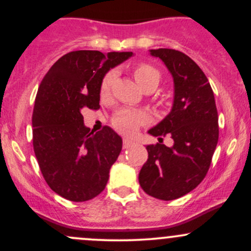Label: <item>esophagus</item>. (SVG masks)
<instances>
[{
    "label": "esophagus",
    "instance_id": "1",
    "mask_svg": "<svg viewBox=\"0 0 251 251\" xmlns=\"http://www.w3.org/2000/svg\"><path fill=\"white\" fill-rule=\"evenodd\" d=\"M134 142L132 139H129V138H124L123 139V146L124 149H128V148H132V146H134Z\"/></svg>",
    "mask_w": 251,
    "mask_h": 251
}]
</instances>
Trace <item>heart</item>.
Wrapping results in <instances>:
<instances>
[{"label": "heart", "instance_id": "heart-1", "mask_svg": "<svg viewBox=\"0 0 251 251\" xmlns=\"http://www.w3.org/2000/svg\"><path fill=\"white\" fill-rule=\"evenodd\" d=\"M133 75L137 82L142 88L148 87V86H155L159 83V72H158L153 66L149 65L146 62H139L134 66ZM117 76V72L114 70L108 71L102 77L100 82V94L101 97H106L109 93L112 83ZM148 117L145 113L140 111H134V109L123 108L119 109L113 118H112V125L117 131L122 133H132L140 124L146 123Z\"/></svg>", "mask_w": 251, "mask_h": 251}]
</instances>
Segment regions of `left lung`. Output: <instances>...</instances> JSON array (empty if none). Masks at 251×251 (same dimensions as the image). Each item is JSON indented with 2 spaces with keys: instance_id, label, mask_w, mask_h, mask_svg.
<instances>
[{
  "instance_id": "1",
  "label": "left lung",
  "mask_w": 251,
  "mask_h": 251,
  "mask_svg": "<svg viewBox=\"0 0 251 251\" xmlns=\"http://www.w3.org/2000/svg\"><path fill=\"white\" fill-rule=\"evenodd\" d=\"M150 54L168 67L175 97L171 112L149 131L159 143L146 146L139 184L152 197L172 201L192 191L208 174L218 142V114L208 77L191 57L169 48ZM166 134L174 139L171 148L160 143Z\"/></svg>"
}]
</instances>
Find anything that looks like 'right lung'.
<instances>
[{
  "label": "right lung",
  "mask_w": 251,
  "mask_h": 251,
  "mask_svg": "<svg viewBox=\"0 0 251 251\" xmlns=\"http://www.w3.org/2000/svg\"><path fill=\"white\" fill-rule=\"evenodd\" d=\"M132 55V51H71L40 83L31 118L34 152L50 188L66 200L89 201L107 184L123 140L108 126L97 133L89 131L81 111L100 107L103 75Z\"/></svg>",
  "instance_id": "right-lung-1"
}]
</instances>
